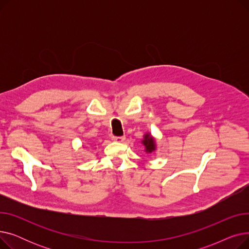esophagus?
Instances as JSON below:
<instances>
[{
	"label": "esophagus",
	"mask_w": 249,
	"mask_h": 249,
	"mask_svg": "<svg viewBox=\"0 0 249 249\" xmlns=\"http://www.w3.org/2000/svg\"><path fill=\"white\" fill-rule=\"evenodd\" d=\"M112 140H113V141H116V142H123V141L125 140V136H120V137L113 136V137H112Z\"/></svg>",
	"instance_id": "34e87169"
}]
</instances>
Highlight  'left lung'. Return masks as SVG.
Returning <instances> with one entry per match:
<instances>
[{
    "mask_svg": "<svg viewBox=\"0 0 249 249\" xmlns=\"http://www.w3.org/2000/svg\"><path fill=\"white\" fill-rule=\"evenodd\" d=\"M141 143L143 144V146H144V151L147 154H152L156 150L155 138L149 132L143 135V139L141 140Z\"/></svg>",
    "mask_w": 249,
    "mask_h": 249,
    "instance_id": "8db88e82",
    "label": "left lung"
}]
</instances>
